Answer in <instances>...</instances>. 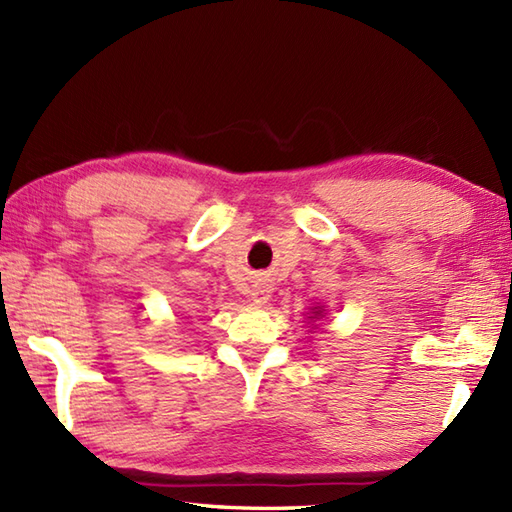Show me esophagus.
<instances>
[{"label": "esophagus", "mask_w": 512, "mask_h": 512, "mask_svg": "<svg viewBox=\"0 0 512 512\" xmlns=\"http://www.w3.org/2000/svg\"><path fill=\"white\" fill-rule=\"evenodd\" d=\"M270 292H273V286H270L266 279H259L255 281L253 288H250V299L255 303H266L270 299Z\"/></svg>", "instance_id": "1"}]
</instances>
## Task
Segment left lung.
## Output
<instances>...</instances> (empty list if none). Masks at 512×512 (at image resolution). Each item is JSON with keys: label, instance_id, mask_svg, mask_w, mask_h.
Returning a JSON list of instances; mask_svg holds the SVG:
<instances>
[{"label": "left lung", "instance_id": "left-lung-1", "mask_svg": "<svg viewBox=\"0 0 512 512\" xmlns=\"http://www.w3.org/2000/svg\"><path fill=\"white\" fill-rule=\"evenodd\" d=\"M317 317H323V308H314V312H312V317H308V319H317Z\"/></svg>", "mask_w": 512, "mask_h": 512}]
</instances>
